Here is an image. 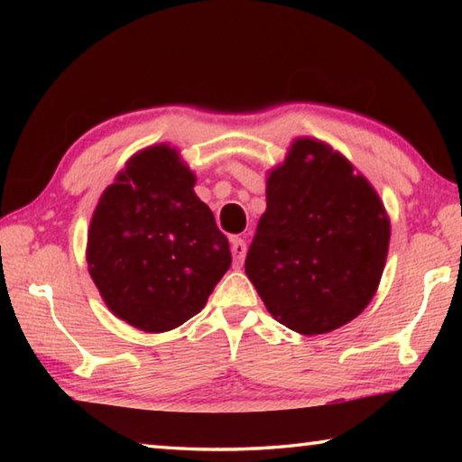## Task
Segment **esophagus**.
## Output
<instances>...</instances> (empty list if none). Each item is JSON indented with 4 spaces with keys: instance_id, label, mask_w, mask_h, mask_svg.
<instances>
[{
    "instance_id": "obj_1",
    "label": "esophagus",
    "mask_w": 462,
    "mask_h": 462,
    "mask_svg": "<svg viewBox=\"0 0 462 462\" xmlns=\"http://www.w3.org/2000/svg\"><path fill=\"white\" fill-rule=\"evenodd\" d=\"M230 250H232V256H234V267L240 269L242 263H245V256H246V242L242 240L240 236H232L230 238Z\"/></svg>"
}]
</instances>
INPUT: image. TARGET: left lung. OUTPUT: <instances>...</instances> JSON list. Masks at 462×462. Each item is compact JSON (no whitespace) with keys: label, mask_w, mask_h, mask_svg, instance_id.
I'll return each mask as SVG.
<instances>
[{"label":"left lung","mask_w":462,"mask_h":462,"mask_svg":"<svg viewBox=\"0 0 462 462\" xmlns=\"http://www.w3.org/2000/svg\"><path fill=\"white\" fill-rule=\"evenodd\" d=\"M389 217L350 161L314 138H297L267 179L245 271L269 314L314 336L369 306L385 269Z\"/></svg>","instance_id":"8db88e82"}]
</instances>
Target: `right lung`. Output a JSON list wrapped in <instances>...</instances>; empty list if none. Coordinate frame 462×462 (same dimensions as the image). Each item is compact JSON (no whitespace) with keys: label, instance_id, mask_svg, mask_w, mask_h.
Here are the masks:
<instances>
[{"label":"right lung","instance_id":"right-lung-1","mask_svg":"<svg viewBox=\"0 0 462 462\" xmlns=\"http://www.w3.org/2000/svg\"><path fill=\"white\" fill-rule=\"evenodd\" d=\"M193 185L177 148L148 146L93 212L89 275L112 314L138 330L167 332L199 314L230 269L228 238Z\"/></svg>","mask_w":462,"mask_h":462}]
</instances>
